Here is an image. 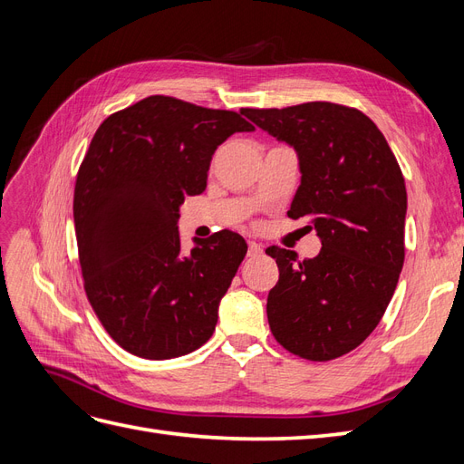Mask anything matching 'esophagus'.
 I'll list each match as a JSON object with an SVG mask.
<instances>
[{"label":"esophagus","mask_w":464,"mask_h":464,"mask_svg":"<svg viewBox=\"0 0 464 464\" xmlns=\"http://www.w3.org/2000/svg\"><path fill=\"white\" fill-rule=\"evenodd\" d=\"M263 254V247L256 242H249L247 246V257H259Z\"/></svg>","instance_id":"esophagus-1"}]
</instances>
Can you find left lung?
Wrapping results in <instances>:
<instances>
[{
  "mask_svg": "<svg viewBox=\"0 0 464 464\" xmlns=\"http://www.w3.org/2000/svg\"><path fill=\"white\" fill-rule=\"evenodd\" d=\"M298 152L302 184L288 217L310 218L314 259L271 246L278 283L266 298L276 343L329 362L353 353L382 321L404 263L406 186L383 133L363 111L334 102L244 108Z\"/></svg>",
  "mask_w": 464,
  "mask_h": 464,
  "instance_id": "8db88e82",
  "label": "left lung"
}]
</instances>
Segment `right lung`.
Wrapping results in <instances>:
<instances>
[{
  "label": "right lung",
  "mask_w": 464,
  "mask_h": 464,
  "mask_svg": "<svg viewBox=\"0 0 464 464\" xmlns=\"http://www.w3.org/2000/svg\"><path fill=\"white\" fill-rule=\"evenodd\" d=\"M256 128L232 110L154 94L108 116L73 195L82 286L98 321L145 360L193 353L213 334L247 246L232 230L181 254L178 210L207 186L213 152Z\"/></svg>",
  "instance_id": "add662e5"
}]
</instances>
